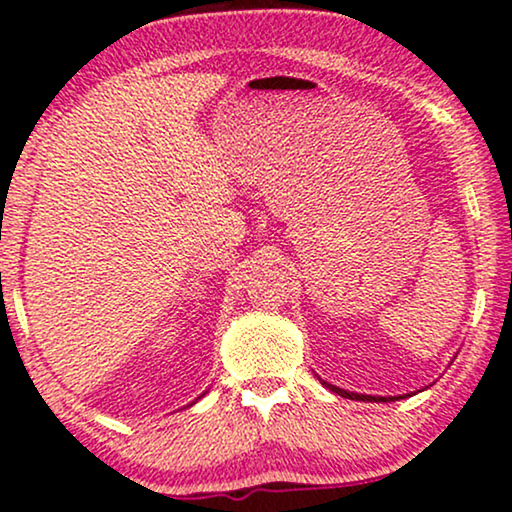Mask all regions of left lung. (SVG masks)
Segmentation results:
<instances>
[{
  "label": "left lung",
  "instance_id": "1",
  "mask_svg": "<svg viewBox=\"0 0 512 512\" xmlns=\"http://www.w3.org/2000/svg\"><path fill=\"white\" fill-rule=\"evenodd\" d=\"M327 389H332L334 394H339V396H346V399H353V401H394V396H389V399H384V396H365V394H353V391H344V389H339V387H334V384H327V382H323Z\"/></svg>",
  "mask_w": 512,
  "mask_h": 512
}]
</instances>
